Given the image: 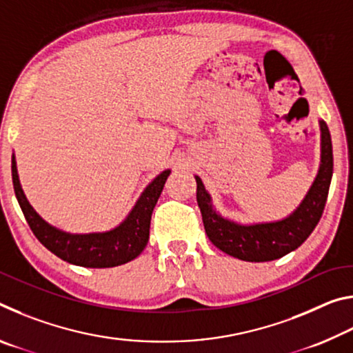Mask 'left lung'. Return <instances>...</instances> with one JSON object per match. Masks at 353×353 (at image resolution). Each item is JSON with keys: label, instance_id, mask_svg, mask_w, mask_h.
I'll list each match as a JSON object with an SVG mask.
<instances>
[{"label": "left lung", "instance_id": "obj_1", "mask_svg": "<svg viewBox=\"0 0 353 353\" xmlns=\"http://www.w3.org/2000/svg\"><path fill=\"white\" fill-rule=\"evenodd\" d=\"M321 163L312 187L288 216L261 223H236L216 212L213 199L199 176L196 179V199L204 229L214 246L227 255L244 261H271L296 250L318 225L324 212L333 174L332 137L324 119H319Z\"/></svg>", "mask_w": 353, "mask_h": 353}]
</instances>
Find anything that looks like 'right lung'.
I'll return each mask as SVG.
<instances>
[{
	"mask_svg": "<svg viewBox=\"0 0 353 353\" xmlns=\"http://www.w3.org/2000/svg\"><path fill=\"white\" fill-rule=\"evenodd\" d=\"M170 172L171 170L162 171L146 185L128 216L117 227L105 232L71 234L46 223L29 204L17 171L15 154H12V182H14L15 196L34 235L59 259L83 268L119 266L137 259L143 252L149 240V225H151L154 207Z\"/></svg>",
	"mask_w": 353,
	"mask_h": 353,
	"instance_id": "1",
	"label": "right lung"
}]
</instances>
